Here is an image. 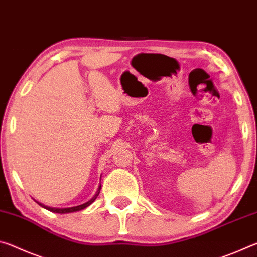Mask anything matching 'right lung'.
<instances>
[{
    "label": "right lung",
    "instance_id": "obj_1",
    "mask_svg": "<svg viewBox=\"0 0 257 257\" xmlns=\"http://www.w3.org/2000/svg\"><path fill=\"white\" fill-rule=\"evenodd\" d=\"M101 187H102V186H99V187H98V189H97V191H96V194L94 195V197H93L92 199H90V201H88V202L85 203V204H81V205H78V206H73V207H67V208H55V207H50V206H46V205H44V204H42V203H40V202H37V203L40 204V205H41L42 207L46 208V210H49V211L53 212V213H60V214H64V213H71V212L81 211V210H84V208H86L87 206H89L90 204H92V203L95 201V199L97 198L98 194H99V191H101Z\"/></svg>",
    "mask_w": 257,
    "mask_h": 257
}]
</instances>
